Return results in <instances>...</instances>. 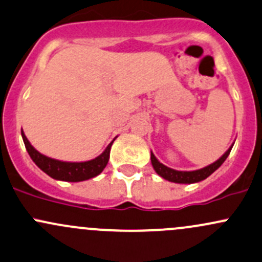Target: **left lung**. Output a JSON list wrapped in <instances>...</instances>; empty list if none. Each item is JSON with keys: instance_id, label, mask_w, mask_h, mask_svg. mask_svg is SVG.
Wrapping results in <instances>:
<instances>
[{"instance_id": "1", "label": "left lung", "mask_w": 262, "mask_h": 262, "mask_svg": "<svg viewBox=\"0 0 262 262\" xmlns=\"http://www.w3.org/2000/svg\"><path fill=\"white\" fill-rule=\"evenodd\" d=\"M232 147L233 144L226 150L225 154L221 157V158L217 159L216 162H213V163L210 164V166L201 168V169H197V170H189V172H187V170H176V169H172V168L164 166L163 163H161V162L156 158V156H154L152 152H150V161H152V166L154 168V170L157 172V174L161 176V177L164 178V180L169 182H174V183H184V184L197 183V182L206 180L208 176H211L214 170L219 169V168L221 167V164L224 163L226 158L228 157V154H230Z\"/></svg>"}]
</instances>
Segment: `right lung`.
<instances>
[{"mask_svg":"<svg viewBox=\"0 0 262 262\" xmlns=\"http://www.w3.org/2000/svg\"><path fill=\"white\" fill-rule=\"evenodd\" d=\"M22 139H24L25 147H26L27 153L30 154L31 159L34 163L40 168L42 172L50 176L51 178L57 181H65V182H81L94 178L98 174L103 172L104 168L106 167L110 157V148H112L113 142L110 143L108 147L105 148L100 156L96 158L92 159V161L86 162H64V161H57V159L50 158L43 154H41L38 150L35 149L29 142V139L25 136L24 130H21Z\"/></svg>","mask_w":262,"mask_h":262,"instance_id":"1","label":"right lung"}]
</instances>
